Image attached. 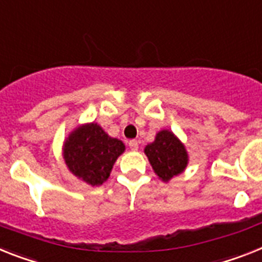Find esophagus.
Here are the masks:
<instances>
[{
  "label": "esophagus",
  "mask_w": 262,
  "mask_h": 262,
  "mask_svg": "<svg viewBox=\"0 0 262 262\" xmlns=\"http://www.w3.org/2000/svg\"><path fill=\"white\" fill-rule=\"evenodd\" d=\"M129 148H130L133 151L138 150V141H136V140H130V141H129Z\"/></svg>",
  "instance_id": "1"
}]
</instances>
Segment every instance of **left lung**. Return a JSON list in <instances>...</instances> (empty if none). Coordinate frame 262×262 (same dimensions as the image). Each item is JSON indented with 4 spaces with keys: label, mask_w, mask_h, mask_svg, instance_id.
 <instances>
[{
    "label": "left lung",
    "mask_w": 262,
    "mask_h": 262,
    "mask_svg": "<svg viewBox=\"0 0 262 262\" xmlns=\"http://www.w3.org/2000/svg\"><path fill=\"white\" fill-rule=\"evenodd\" d=\"M144 153L158 179L164 182L181 174L188 166L189 155L185 145L169 129L158 132L155 141L145 146Z\"/></svg>",
    "instance_id": "8db88e82"
}]
</instances>
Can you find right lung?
Listing matches in <instances>:
<instances>
[{"mask_svg":"<svg viewBox=\"0 0 262 262\" xmlns=\"http://www.w3.org/2000/svg\"><path fill=\"white\" fill-rule=\"evenodd\" d=\"M124 151V142L111 137L96 122L74 127L62 145L70 173L92 186L102 185L109 179L114 162Z\"/></svg>","mask_w":262,"mask_h":262,"instance_id":"right-lung-1","label":"right lung"}]
</instances>
